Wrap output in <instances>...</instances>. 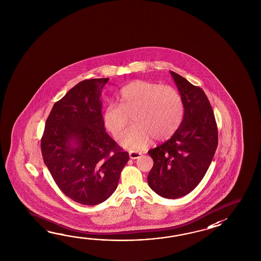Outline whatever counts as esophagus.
<instances>
[{
  "label": "esophagus",
  "mask_w": 261,
  "mask_h": 261,
  "mask_svg": "<svg viewBox=\"0 0 261 261\" xmlns=\"http://www.w3.org/2000/svg\"><path fill=\"white\" fill-rule=\"evenodd\" d=\"M128 155H129V159H132V160H137L141 156V154L136 153V152H129Z\"/></svg>",
  "instance_id": "esophagus-1"
}]
</instances>
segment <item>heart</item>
I'll use <instances>...</instances> for the list:
<instances>
[{
	"instance_id": "heart-1",
	"label": "heart",
	"mask_w": 261,
	"mask_h": 261,
	"mask_svg": "<svg viewBox=\"0 0 261 261\" xmlns=\"http://www.w3.org/2000/svg\"><path fill=\"white\" fill-rule=\"evenodd\" d=\"M183 114V100L176 89L136 80L120 90L118 106H106L102 122L117 139L128 125V117H132L133 125L123 133L120 144L126 149L140 151L155 138L164 141L172 136L180 126Z\"/></svg>"
}]
</instances>
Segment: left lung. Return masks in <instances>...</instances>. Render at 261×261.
Wrapping results in <instances>:
<instances>
[{"instance_id":"1","label":"left lung","mask_w":261,"mask_h":261,"mask_svg":"<svg viewBox=\"0 0 261 261\" xmlns=\"http://www.w3.org/2000/svg\"><path fill=\"white\" fill-rule=\"evenodd\" d=\"M184 103L182 122L171 138L148 151L154 161L147 182L166 199L189 194L204 177L218 143L210 101L199 87L171 71Z\"/></svg>"}]
</instances>
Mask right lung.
<instances>
[{
	"label": "right lung",
	"instance_id": "1",
	"mask_svg": "<svg viewBox=\"0 0 261 261\" xmlns=\"http://www.w3.org/2000/svg\"><path fill=\"white\" fill-rule=\"evenodd\" d=\"M109 78L84 80L57 101L46 119L41 150L61 191L84 205L106 201L128 161L106 133L100 95Z\"/></svg>",
	"mask_w": 261,
	"mask_h": 261
}]
</instances>
